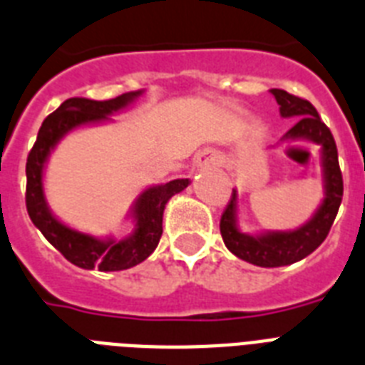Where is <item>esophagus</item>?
<instances>
[{
  "label": "esophagus",
  "mask_w": 365,
  "mask_h": 365,
  "mask_svg": "<svg viewBox=\"0 0 365 365\" xmlns=\"http://www.w3.org/2000/svg\"><path fill=\"white\" fill-rule=\"evenodd\" d=\"M217 163V157L212 150H202V152H198L197 155V167H212Z\"/></svg>",
  "instance_id": "34e87169"
}]
</instances>
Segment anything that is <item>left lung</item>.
<instances>
[{
    "instance_id": "obj_1",
    "label": "left lung",
    "mask_w": 365,
    "mask_h": 365,
    "mask_svg": "<svg viewBox=\"0 0 365 365\" xmlns=\"http://www.w3.org/2000/svg\"><path fill=\"white\" fill-rule=\"evenodd\" d=\"M279 105L281 118H294L296 123L283 135L281 142L306 140L321 148L322 191L324 197L306 223L289 230H260L244 232L240 229V197L234 189L232 198L221 217V236L227 250L238 259L260 266V268H277V266L294 264L306 259L327 240L330 227L341 206L343 178L337 161L336 140L330 129L322 123L315 106L309 101L287 93L285 90H269ZM279 142V144H281Z\"/></svg>"
}]
</instances>
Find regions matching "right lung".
Instances as JSON below:
<instances>
[{
  "label": "right lung",
  "mask_w": 365,
  "mask_h": 365,
  "mask_svg": "<svg viewBox=\"0 0 365 365\" xmlns=\"http://www.w3.org/2000/svg\"><path fill=\"white\" fill-rule=\"evenodd\" d=\"M144 93H146L144 90H136L108 101H93L84 97L67 99L59 105L58 110L52 112L43 121L34 150L28 155L26 206H28L29 219L43 232L44 238L78 268L120 272L146 260L155 251L161 240L165 206L174 195L182 192L191 183L187 178H183V180L155 183L142 189L127 212V221L131 225V230L120 238L112 234L93 236L73 229L50 210L44 192V170L56 146L76 129L110 123L114 121L112 115L131 108Z\"/></svg>",
  "instance_id": "1"
}]
</instances>
